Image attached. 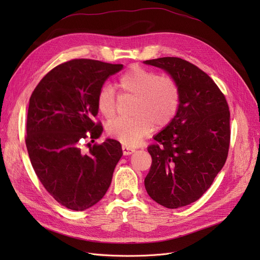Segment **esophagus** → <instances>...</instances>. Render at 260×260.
I'll use <instances>...</instances> for the list:
<instances>
[{"instance_id":"esophagus-1","label":"esophagus","mask_w":260,"mask_h":260,"mask_svg":"<svg viewBox=\"0 0 260 260\" xmlns=\"http://www.w3.org/2000/svg\"><path fill=\"white\" fill-rule=\"evenodd\" d=\"M122 151H123V154H124L125 156H127V155L133 154L136 151V149L133 148V147H128L126 145H122Z\"/></svg>"}]
</instances>
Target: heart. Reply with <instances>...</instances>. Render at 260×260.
Instances as JSON below:
<instances>
[{"label": "heart", "mask_w": 260, "mask_h": 260, "mask_svg": "<svg viewBox=\"0 0 260 260\" xmlns=\"http://www.w3.org/2000/svg\"><path fill=\"white\" fill-rule=\"evenodd\" d=\"M121 94L133 95L131 114L117 118L106 127L111 137L128 146L137 145L155 128L167 126L176 117L181 102V88L174 77L134 65L123 73L116 83ZM102 117L112 119L116 115V95L108 85L102 86L95 98Z\"/></svg>", "instance_id": "b5f03b06"}]
</instances>
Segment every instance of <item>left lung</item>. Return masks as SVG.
Masks as SVG:
<instances>
[{
  "mask_svg": "<svg viewBox=\"0 0 260 260\" xmlns=\"http://www.w3.org/2000/svg\"><path fill=\"white\" fill-rule=\"evenodd\" d=\"M144 63L167 71L181 88L178 113L147 147L152 166L145 189L161 206L181 208L206 193L224 166L231 140L229 105L212 78L188 61L165 57Z\"/></svg>",
  "mask_w": 260,
  "mask_h": 260,
  "instance_id": "left-lung-1",
  "label": "left lung"
}]
</instances>
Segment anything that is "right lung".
Here are the masks:
<instances>
[{
    "label": "right lung",
    "instance_id": "right-lung-1",
    "mask_svg": "<svg viewBox=\"0 0 260 260\" xmlns=\"http://www.w3.org/2000/svg\"><path fill=\"white\" fill-rule=\"evenodd\" d=\"M123 68L98 60L64 62L39 82L29 99L25 143L31 166L49 195L63 207L84 211L100 201L122 156L120 142L98 139L103 127L93 118L104 82ZM88 145V144H86Z\"/></svg>",
    "mask_w": 260,
    "mask_h": 260
}]
</instances>
